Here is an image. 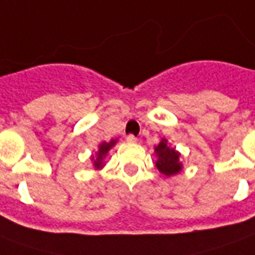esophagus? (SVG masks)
Masks as SVG:
<instances>
[{
  "label": "esophagus",
  "instance_id": "1",
  "mask_svg": "<svg viewBox=\"0 0 255 255\" xmlns=\"http://www.w3.org/2000/svg\"><path fill=\"white\" fill-rule=\"evenodd\" d=\"M126 140H127L128 143H136V138L133 136V135H127V138H126Z\"/></svg>",
  "mask_w": 255,
  "mask_h": 255
}]
</instances>
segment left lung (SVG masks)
Segmentation results:
<instances>
[{
	"label": "left lung",
	"instance_id": "obj_1",
	"mask_svg": "<svg viewBox=\"0 0 255 255\" xmlns=\"http://www.w3.org/2000/svg\"><path fill=\"white\" fill-rule=\"evenodd\" d=\"M154 152L157 156L156 167L165 177L175 175L182 170V163L179 160L181 153L175 150V147H171L167 139L160 140V143L154 147Z\"/></svg>",
	"mask_w": 255,
	"mask_h": 255
}]
</instances>
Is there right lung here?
<instances>
[{
  "label": "right lung",
  "mask_w": 255,
  "mask_h": 255,
  "mask_svg": "<svg viewBox=\"0 0 255 255\" xmlns=\"http://www.w3.org/2000/svg\"><path fill=\"white\" fill-rule=\"evenodd\" d=\"M116 139H112L110 142H102L101 145L98 146V152L95 156H92V161H94V165H95V168L99 170V168H102L103 165H105V157H106V154L109 152L110 149L116 145Z\"/></svg>",
  "instance_id": "obj_1"
}]
</instances>
